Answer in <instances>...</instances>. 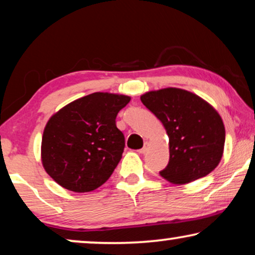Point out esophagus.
I'll return each instance as SVG.
<instances>
[{
	"label": "esophagus",
	"instance_id": "1",
	"mask_svg": "<svg viewBox=\"0 0 255 255\" xmlns=\"http://www.w3.org/2000/svg\"><path fill=\"white\" fill-rule=\"evenodd\" d=\"M147 151H148V142H145L144 147L139 149V153H141V154H145V153L147 152Z\"/></svg>",
	"mask_w": 255,
	"mask_h": 255
}]
</instances>
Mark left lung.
Masks as SVG:
<instances>
[{
    "instance_id": "left-lung-1",
    "label": "left lung",
    "mask_w": 255,
    "mask_h": 255,
    "mask_svg": "<svg viewBox=\"0 0 255 255\" xmlns=\"http://www.w3.org/2000/svg\"><path fill=\"white\" fill-rule=\"evenodd\" d=\"M144 106L161 121L169 137V161L160 172L172 183H189L218 166L225 142L219 114L200 96L165 88L140 96Z\"/></svg>"
}]
</instances>
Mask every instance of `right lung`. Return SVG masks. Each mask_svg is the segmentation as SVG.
Returning a JSON list of instances; mask_svg holds the SVG:
<instances>
[{
    "label": "right lung",
    "instance_id": "1",
    "mask_svg": "<svg viewBox=\"0 0 255 255\" xmlns=\"http://www.w3.org/2000/svg\"><path fill=\"white\" fill-rule=\"evenodd\" d=\"M130 97L93 93L59 110L45 127L41 161L58 184L75 193L102 186L123 154L124 134L116 127Z\"/></svg>",
    "mask_w": 255,
    "mask_h": 255
}]
</instances>
